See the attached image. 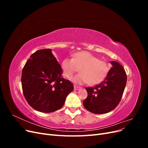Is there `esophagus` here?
Here are the masks:
<instances>
[{
	"instance_id": "obj_1",
	"label": "esophagus",
	"mask_w": 148,
	"mask_h": 148,
	"mask_svg": "<svg viewBox=\"0 0 148 148\" xmlns=\"http://www.w3.org/2000/svg\"><path fill=\"white\" fill-rule=\"evenodd\" d=\"M81 88H82L81 87L76 86V85H75V86H74V90H78V89H80Z\"/></svg>"
}]
</instances>
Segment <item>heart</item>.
<instances>
[{
    "label": "heart",
    "mask_w": 148,
    "mask_h": 148,
    "mask_svg": "<svg viewBox=\"0 0 148 148\" xmlns=\"http://www.w3.org/2000/svg\"><path fill=\"white\" fill-rule=\"evenodd\" d=\"M64 77L71 79L79 69L80 73L73 78V81L78 84L88 83L95 85L102 82L109 73L110 65L104 60L87 51L75 53L72 59L66 58L61 64Z\"/></svg>",
    "instance_id": "b5f03b06"
}]
</instances>
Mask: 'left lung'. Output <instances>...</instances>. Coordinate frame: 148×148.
I'll return each instance as SVG.
<instances>
[{"instance_id":"obj_1","label":"left lung","mask_w":148,"mask_h":148,"mask_svg":"<svg viewBox=\"0 0 148 148\" xmlns=\"http://www.w3.org/2000/svg\"><path fill=\"white\" fill-rule=\"evenodd\" d=\"M112 67L106 79L100 84L86 89L88 97L83 101L85 109L96 114H106L114 110L122 99L127 83V75L123 67L112 61Z\"/></svg>"}]
</instances>
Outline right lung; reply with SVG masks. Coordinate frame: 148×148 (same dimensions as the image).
Segmentation results:
<instances>
[{
    "label": "right lung",
    "mask_w": 148,
    "mask_h": 148,
    "mask_svg": "<svg viewBox=\"0 0 148 148\" xmlns=\"http://www.w3.org/2000/svg\"><path fill=\"white\" fill-rule=\"evenodd\" d=\"M62 73L60 65L51 49L38 50L30 56L22 70L21 86L31 107L45 113L62 108L74 88Z\"/></svg>",
    "instance_id": "add662e5"
}]
</instances>
